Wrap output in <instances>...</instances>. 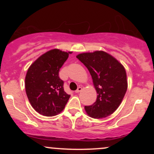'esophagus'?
I'll use <instances>...</instances> for the list:
<instances>
[{"label": "esophagus", "mask_w": 154, "mask_h": 154, "mask_svg": "<svg viewBox=\"0 0 154 154\" xmlns=\"http://www.w3.org/2000/svg\"><path fill=\"white\" fill-rule=\"evenodd\" d=\"M82 88H81V87H79V88H77V89L76 90V91H75V93H79V92L82 91Z\"/></svg>", "instance_id": "34e87169"}]
</instances>
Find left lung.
Masks as SVG:
<instances>
[{"mask_svg": "<svg viewBox=\"0 0 154 154\" xmlns=\"http://www.w3.org/2000/svg\"><path fill=\"white\" fill-rule=\"evenodd\" d=\"M77 58L89 70L98 94L93 105L85 106L86 113L94 119L111 115L119 106L128 89L125 67L103 51L82 53Z\"/></svg>", "mask_w": 154, "mask_h": 154, "instance_id": "8db88e82", "label": "left lung"}]
</instances>
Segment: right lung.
<instances>
[{"instance_id": "obj_1", "label": "right lung", "mask_w": 154, "mask_h": 154, "mask_svg": "<svg viewBox=\"0 0 154 154\" xmlns=\"http://www.w3.org/2000/svg\"><path fill=\"white\" fill-rule=\"evenodd\" d=\"M72 53L51 49L38 58L28 69L26 93L32 106L41 115L56 116L65 108L70 95L63 90L59 72Z\"/></svg>"}]
</instances>
